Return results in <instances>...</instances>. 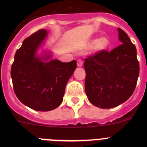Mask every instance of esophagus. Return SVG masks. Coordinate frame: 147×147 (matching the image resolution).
Segmentation results:
<instances>
[{
    "label": "esophagus",
    "instance_id": "1",
    "mask_svg": "<svg viewBox=\"0 0 147 147\" xmlns=\"http://www.w3.org/2000/svg\"><path fill=\"white\" fill-rule=\"evenodd\" d=\"M82 65H83V62L82 60H81L80 59L78 60V62H77V65H78V67H82Z\"/></svg>",
    "mask_w": 147,
    "mask_h": 147
}]
</instances>
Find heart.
I'll return each instance as SVG.
<instances>
[{"label":"heart","instance_id":"b5f03b06","mask_svg":"<svg viewBox=\"0 0 147 147\" xmlns=\"http://www.w3.org/2000/svg\"><path fill=\"white\" fill-rule=\"evenodd\" d=\"M95 46V49L97 50H105L109 47V41L107 38H102L101 39L98 40H94L91 41L88 43L89 47H92Z\"/></svg>","mask_w":147,"mask_h":147}]
</instances>
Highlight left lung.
I'll use <instances>...</instances> for the list:
<instances>
[{"label": "left lung", "mask_w": 147, "mask_h": 147, "mask_svg": "<svg viewBox=\"0 0 147 147\" xmlns=\"http://www.w3.org/2000/svg\"><path fill=\"white\" fill-rule=\"evenodd\" d=\"M118 31L121 45L84 59L86 94L92 105L102 109L127 101L135 90L139 75L135 45L123 30Z\"/></svg>", "instance_id": "8db88e82"}]
</instances>
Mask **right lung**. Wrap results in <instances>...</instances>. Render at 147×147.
<instances>
[{
    "instance_id": "right-lung-1",
    "label": "right lung",
    "mask_w": 147,
    "mask_h": 147,
    "mask_svg": "<svg viewBox=\"0 0 147 147\" xmlns=\"http://www.w3.org/2000/svg\"><path fill=\"white\" fill-rule=\"evenodd\" d=\"M46 35L47 31L41 29L26 38L15 54L10 71L18 99L28 107L41 112L53 110L62 103L67 82L77 67L76 60L45 63L35 56Z\"/></svg>"
}]
</instances>
